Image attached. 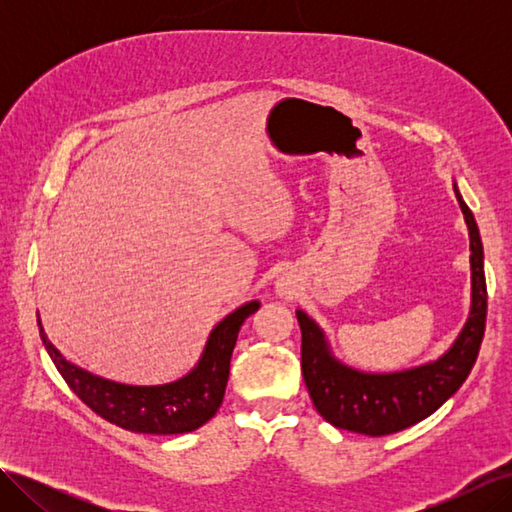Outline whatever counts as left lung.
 Returning a JSON list of instances; mask_svg holds the SVG:
<instances>
[{"label":"left lung","instance_id":"left-lung-1","mask_svg":"<svg viewBox=\"0 0 512 512\" xmlns=\"http://www.w3.org/2000/svg\"><path fill=\"white\" fill-rule=\"evenodd\" d=\"M470 230L472 312L457 342L442 359L399 374H361L337 363L318 324L297 312L301 327V371L316 410L333 427L378 438L406 429L436 412L472 371L487 320L483 243L470 207L455 188Z\"/></svg>","mask_w":512,"mask_h":512}]
</instances>
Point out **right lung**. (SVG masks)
I'll list each match as a JSON object with an SVG mask.
<instances>
[{
	"instance_id": "obj_1",
	"label": "right lung",
	"mask_w": 512,
	"mask_h": 512,
	"mask_svg": "<svg viewBox=\"0 0 512 512\" xmlns=\"http://www.w3.org/2000/svg\"><path fill=\"white\" fill-rule=\"evenodd\" d=\"M260 307L258 301L239 307L213 329L203 359L190 376L164 386H126L108 382L74 367L61 356L40 327L42 344L61 378L87 408L104 421L136 433L194 431L218 412L230 374V356L245 318ZM40 324V322H38Z\"/></svg>"
}]
</instances>
